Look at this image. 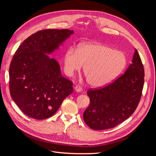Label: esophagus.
Masks as SVG:
<instances>
[{
	"mask_svg": "<svg viewBox=\"0 0 156 156\" xmlns=\"http://www.w3.org/2000/svg\"><path fill=\"white\" fill-rule=\"evenodd\" d=\"M75 90L77 92H80L83 90V88L81 86H76L75 87Z\"/></svg>",
	"mask_w": 156,
	"mask_h": 156,
	"instance_id": "1",
	"label": "esophagus"
}]
</instances>
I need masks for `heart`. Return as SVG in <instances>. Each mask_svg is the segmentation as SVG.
<instances>
[{
	"instance_id": "b5f03b06",
	"label": "heart",
	"mask_w": 156,
	"mask_h": 156,
	"mask_svg": "<svg viewBox=\"0 0 156 156\" xmlns=\"http://www.w3.org/2000/svg\"><path fill=\"white\" fill-rule=\"evenodd\" d=\"M127 57L124 53L100 44H83L76 49L70 47L64 55V68L69 76L81 69L88 83L101 87L112 81L125 68Z\"/></svg>"
}]
</instances>
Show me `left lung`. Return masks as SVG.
I'll return each instance as SVG.
<instances>
[{"mask_svg":"<svg viewBox=\"0 0 156 156\" xmlns=\"http://www.w3.org/2000/svg\"><path fill=\"white\" fill-rule=\"evenodd\" d=\"M143 64L136 49L126 72L107 86L89 89L90 105L83 119L94 130L112 128L133 114L140 101L144 82Z\"/></svg>","mask_w":156,"mask_h":156,"instance_id":"8db88e82","label":"left lung"}]
</instances>
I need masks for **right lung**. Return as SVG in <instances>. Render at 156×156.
I'll use <instances>...</instances> for the list:
<instances>
[{
  "mask_svg": "<svg viewBox=\"0 0 156 156\" xmlns=\"http://www.w3.org/2000/svg\"><path fill=\"white\" fill-rule=\"evenodd\" d=\"M73 33L68 29L37 31L23 41L13 55L9 69L10 95L29 117L48 119L73 92V82L62 76L57 61L45 54L58 49Z\"/></svg>",
  "mask_w": 156,
  "mask_h": 156,
  "instance_id": "right-lung-1",
  "label": "right lung"
}]
</instances>
